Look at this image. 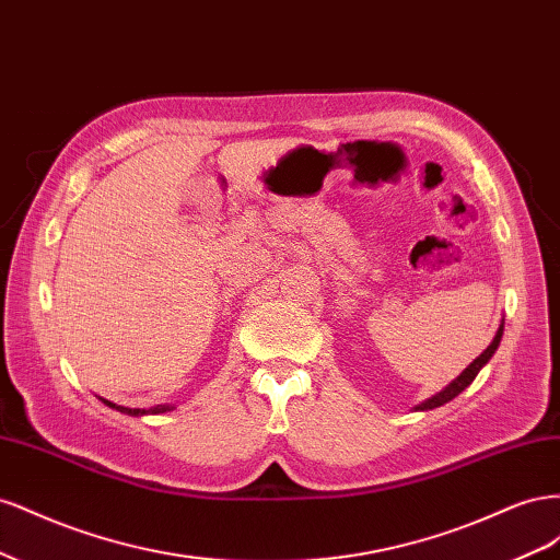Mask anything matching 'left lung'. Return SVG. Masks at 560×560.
I'll list each match as a JSON object with an SVG mask.
<instances>
[{"instance_id":"left-lung-1","label":"left lung","mask_w":560,"mask_h":560,"mask_svg":"<svg viewBox=\"0 0 560 560\" xmlns=\"http://www.w3.org/2000/svg\"><path fill=\"white\" fill-rule=\"evenodd\" d=\"M502 331H504V325H500V329H498V334H495V338H493V343H490V346L479 354V358L474 360V362L463 371V374L457 376L451 385H446V387L442 389V393H436V395L430 397L428 401H422V404L418 406V411H430V409H436V406H444L446 401H451V399H455L457 395H460L465 387H469L471 381L477 378V374L483 369V364H486L490 358H493V352L498 350V346H500V341H502Z\"/></svg>"}]
</instances>
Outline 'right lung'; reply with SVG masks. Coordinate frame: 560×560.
<instances>
[{
	"label": "right lung",
	"instance_id": "obj_1",
	"mask_svg": "<svg viewBox=\"0 0 560 560\" xmlns=\"http://www.w3.org/2000/svg\"><path fill=\"white\" fill-rule=\"evenodd\" d=\"M107 406H112V409H118L121 413H128V416H144V413H163V411H171L173 406H165V404H159V406H154V409H149V411H144V409H126V406H116V404H112V401H107V399H103Z\"/></svg>",
	"mask_w": 560,
	"mask_h": 560
}]
</instances>
